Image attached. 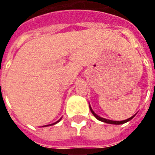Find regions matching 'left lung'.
<instances>
[{
  "label": "left lung",
  "mask_w": 155,
  "mask_h": 155,
  "mask_svg": "<svg viewBox=\"0 0 155 155\" xmlns=\"http://www.w3.org/2000/svg\"><path fill=\"white\" fill-rule=\"evenodd\" d=\"M90 110H91V112H92V113L94 115V117L96 118H97V120H101V121H103V122H105V123H108V124H113V125H121V124H124V123L127 122V121H129V120H130L131 119H132L134 116H133V117H131L130 118H129V119H127V120H120V121H116V120H108V119H104V118H102L101 117H99L98 115H97L96 113L93 112V110L92 109V108L90 107Z\"/></svg>",
  "instance_id": "obj_1"
}]
</instances>
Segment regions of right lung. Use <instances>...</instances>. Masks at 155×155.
Instances as JSON below:
<instances>
[{"instance_id": "right-lung-1", "label": "right lung", "mask_w": 155, "mask_h": 155, "mask_svg": "<svg viewBox=\"0 0 155 155\" xmlns=\"http://www.w3.org/2000/svg\"><path fill=\"white\" fill-rule=\"evenodd\" d=\"M61 120V119H59V120H58V121H56V122L55 123H54V124H51V125H54V124H56V123H58V121H59V120Z\"/></svg>"}]
</instances>
